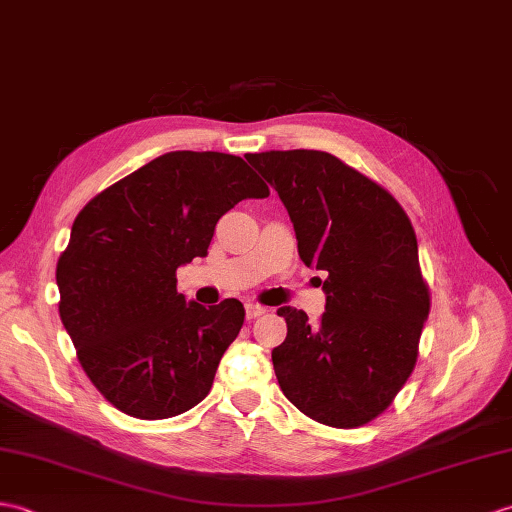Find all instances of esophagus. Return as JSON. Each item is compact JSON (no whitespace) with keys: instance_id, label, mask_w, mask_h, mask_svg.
<instances>
[{"instance_id":"obj_1","label":"esophagus","mask_w":512,"mask_h":512,"mask_svg":"<svg viewBox=\"0 0 512 512\" xmlns=\"http://www.w3.org/2000/svg\"><path fill=\"white\" fill-rule=\"evenodd\" d=\"M268 310L266 307H261V305H257V303H248L246 305V318L248 320H253V318H257V316H261V314H266Z\"/></svg>"}]
</instances>
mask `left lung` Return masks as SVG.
Segmentation results:
<instances>
[{"instance_id":"1","label":"left lung","mask_w":512,"mask_h":512,"mask_svg":"<svg viewBox=\"0 0 512 512\" xmlns=\"http://www.w3.org/2000/svg\"><path fill=\"white\" fill-rule=\"evenodd\" d=\"M246 161L277 189L305 266L325 270V314H277V382L296 408L331 427L382 414L417 364L430 314L412 224L384 187L320 150H268Z\"/></svg>"}]
</instances>
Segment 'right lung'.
Listing matches in <instances>:
<instances>
[{
    "label": "right lung",
    "instance_id": "right-lung-1",
    "mask_svg": "<svg viewBox=\"0 0 512 512\" xmlns=\"http://www.w3.org/2000/svg\"><path fill=\"white\" fill-rule=\"evenodd\" d=\"M266 183L242 157L176 150L82 209L56 266L58 312L80 366L106 401L137 419H170L209 395L244 305L202 307L176 270L207 257L218 220Z\"/></svg>",
    "mask_w": 512,
    "mask_h": 512
}]
</instances>
